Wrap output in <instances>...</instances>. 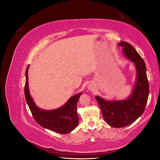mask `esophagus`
Wrapping results in <instances>:
<instances>
[{
    "mask_svg": "<svg viewBox=\"0 0 160 160\" xmlns=\"http://www.w3.org/2000/svg\"><path fill=\"white\" fill-rule=\"evenodd\" d=\"M88 89H89V90H92V89H93V88H92V86H91V85H89L88 86Z\"/></svg>",
    "mask_w": 160,
    "mask_h": 160,
    "instance_id": "34e87169",
    "label": "esophagus"
}]
</instances>
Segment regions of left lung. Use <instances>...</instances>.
Here are the masks:
<instances>
[{"label":"left lung","mask_w":160,"mask_h":160,"mask_svg":"<svg viewBox=\"0 0 160 160\" xmlns=\"http://www.w3.org/2000/svg\"><path fill=\"white\" fill-rule=\"evenodd\" d=\"M118 45L122 47L123 55L133 62L136 69L133 88L125 99L108 100L99 96L95 97L105 122L115 128L133 123L143 113L149 91L146 67L141 56L127 42H120Z\"/></svg>","instance_id":"8db88e82"}]
</instances>
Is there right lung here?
<instances>
[{
    "label": "right lung",
    "mask_w": 160,
    "mask_h": 160,
    "mask_svg": "<svg viewBox=\"0 0 160 160\" xmlns=\"http://www.w3.org/2000/svg\"><path fill=\"white\" fill-rule=\"evenodd\" d=\"M28 68L29 65H28L25 72V96L34 119L41 126L52 132L61 134L70 133L76 128L79 123L77 103L83 93L80 92L71 97L63 105L56 109L47 110L38 108L31 97L28 88Z\"/></svg>",
    "instance_id": "obj_1"
}]
</instances>
